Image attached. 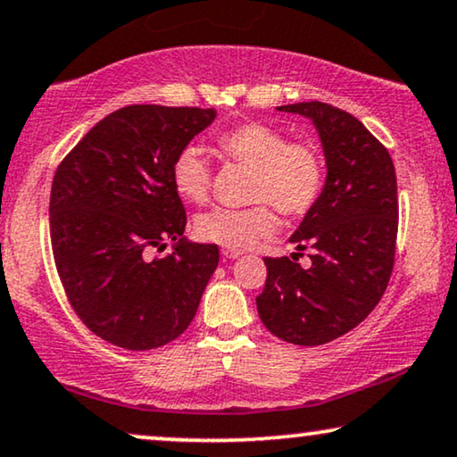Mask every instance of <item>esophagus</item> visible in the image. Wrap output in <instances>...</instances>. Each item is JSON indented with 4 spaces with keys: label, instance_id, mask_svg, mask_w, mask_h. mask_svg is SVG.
Here are the masks:
<instances>
[{
    "label": "esophagus",
    "instance_id": "34e87169",
    "mask_svg": "<svg viewBox=\"0 0 457 457\" xmlns=\"http://www.w3.org/2000/svg\"><path fill=\"white\" fill-rule=\"evenodd\" d=\"M243 252H239V250H227V247H224L222 250V256L224 258H228V260H235V258H239Z\"/></svg>",
    "mask_w": 457,
    "mask_h": 457
}]
</instances>
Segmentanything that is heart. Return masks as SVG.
Listing matches in <instances>:
<instances>
[{"instance_id": "obj_1", "label": "heart", "mask_w": 457, "mask_h": 457, "mask_svg": "<svg viewBox=\"0 0 457 457\" xmlns=\"http://www.w3.org/2000/svg\"><path fill=\"white\" fill-rule=\"evenodd\" d=\"M216 146L224 159L256 171L250 199L260 204L243 210L216 207L201 214L195 220V235L201 241L216 243L227 250H247L279 227L272 205L281 214L300 218L321 199L328 170L323 153L311 142H292L281 129L252 121L224 129L216 136ZM171 185L191 204H205L210 199L212 168L195 145L182 146L176 153Z\"/></svg>"}]
</instances>
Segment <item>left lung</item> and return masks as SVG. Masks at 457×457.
<instances>
[{"mask_svg":"<svg viewBox=\"0 0 457 457\" xmlns=\"http://www.w3.org/2000/svg\"><path fill=\"white\" fill-rule=\"evenodd\" d=\"M277 109L315 123L328 178L289 237L298 252L311 247V266L264 258L258 315L289 345L319 346L357 328L386 292L399 228L396 174L386 146L351 112L317 100Z\"/></svg>","mask_w":457,"mask_h":457,"instance_id":"obj_1","label":"left lung"}]
</instances>
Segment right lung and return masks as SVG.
<instances>
[{"mask_svg": "<svg viewBox=\"0 0 457 457\" xmlns=\"http://www.w3.org/2000/svg\"><path fill=\"white\" fill-rule=\"evenodd\" d=\"M214 120V109L197 106H123L58 165L50 193L58 277L77 317L111 345L159 348L197 312L220 253L187 241L171 162ZM168 238L175 252L151 261Z\"/></svg>", "mask_w": 457, "mask_h": 457, "instance_id": "right-lung-1", "label": "right lung"}]
</instances>
